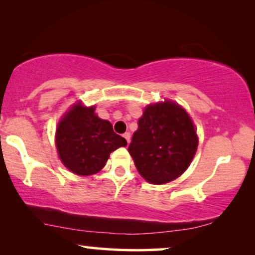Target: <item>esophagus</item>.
<instances>
[{
  "label": "esophagus",
  "instance_id": "1",
  "mask_svg": "<svg viewBox=\"0 0 255 255\" xmlns=\"http://www.w3.org/2000/svg\"><path fill=\"white\" fill-rule=\"evenodd\" d=\"M123 137L127 139V141H128V142H130V138H131V134H130V132H125V133L123 134Z\"/></svg>",
  "mask_w": 255,
  "mask_h": 255
}]
</instances>
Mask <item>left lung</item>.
Returning <instances> with one entry per match:
<instances>
[{
    "mask_svg": "<svg viewBox=\"0 0 255 255\" xmlns=\"http://www.w3.org/2000/svg\"><path fill=\"white\" fill-rule=\"evenodd\" d=\"M197 145L196 131L188 114L179 104L165 101L146 107L128 153L146 181L163 184L188 168Z\"/></svg>",
    "mask_w": 255,
    "mask_h": 255,
    "instance_id": "1",
    "label": "left lung"
}]
</instances>
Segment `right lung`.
I'll list each match as a JSON object with an SVG mask.
<instances>
[{
    "mask_svg": "<svg viewBox=\"0 0 255 255\" xmlns=\"http://www.w3.org/2000/svg\"><path fill=\"white\" fill-rule=\"evenodd\" d=\"M55 142L62 163L83 176L100 172L110 153L128 144L110 122L96 116L95 108L81 104L73 107L59 123Z\"/></svg>",
    "mask_w": 255,
    "mask_h": 255,
    "instance_id": "obj_1",
    "label": "right lung"
}]
</instances>
